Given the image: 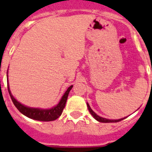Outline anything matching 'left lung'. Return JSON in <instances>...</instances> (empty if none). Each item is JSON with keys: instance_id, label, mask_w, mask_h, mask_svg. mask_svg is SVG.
I'll list each match as a JSON object with an SVG mask.
<instances>
[{"instance_id": "8db88e82", "label": "left lung", "mask_w": 152, "mask_h": 152, "mask_svg": "<svg viewBox=\"0 0 152 152\" xmlns=\"http://www.w3.org/2000/svg\"><path fill=\"white\" fill-rule=\"evenodd\" d=\"M88 108L89 112L91 113V114L94 117V118L98 121H99V122H103V123H109V122H118V121H120L123 120V119H125V118H121V119H118V120H110V119H106V118H102V117H99V115H97L96 113L94 112V111L91 109L90 106L88 104Z\"/></svg>"}]
</instances>
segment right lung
Wrapping results in <instances>:
<instances>
[{"mask_svg":"<svg viewBox=\"0 0 152 152\" xmlns=\"http://www.w3.org/2000/svg\"><path fill=\"white\" fill-rule=\"evenodd\" d=\"M73 86H70L67 91L64 93V95L62 96L60 102L57 104V106L53 107L52 109L50 110H42V109H36V108H31V107H27L17 102L15 99V98L13 97L11 91L8 88V93L10 95V97L12 99L13 104L19 110L20 113H22L23 115L27 116V118H31L34 120L37 121H54L59 118L60 116L61 115L62 111L64 110L65 103H66L67 99H68V95L69 94V91H71Z\"/></svg>","mask_w":152,"mask_h":152,"instance_id":"1","label":"right lung"}]
</instances>
